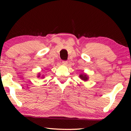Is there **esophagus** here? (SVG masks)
I'll use <instances>...</instances> for the list:
<instances>
[{"label":"esophagus","mask_w":131,"mask_h":131,"mask_svg":"<svg viewBox=\"0 0 131 131\" xmlns=\"http://www.w3.org/2000/svg\"><path fill=\"white\" fill-rule=\"evenodd\" d=\"M67 63H68V62L67 61H62V64L64 66L67 65Z\"/></svg>","instance_id":"1"}]
</instances>
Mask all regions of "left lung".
Instances as JSON below:
<instances>
[{"instance_id":"left-lung-1","label":"left lung","mask_w":131,"mask_h":131,"mask_svg":"<svg viewBox=\"0 0 131 131\" xmlns=\"http://www.w3.org/2000/svg\"><path fill=\"white\" fill-rule=\"evenodd\" d=\"M79 78L81 79L82 80H84V81H86V80H88V76L86 74H80L79 75Z\"/></svg>"}]
</instances>
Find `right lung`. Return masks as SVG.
Instances as JSON below:
<instances>
[{
	"label": "right lung",
	"mask_w": 131,
	"mask_h": 131,
	"mask_svg": "<svg viewBox=\"0 0 131 131\" xmlns=\"http://www.w3.org/2000/svg\"><path fill=\"white\" fill-rule=\"evenodd\" d=\"M37 77H38V78H40V74H39V75H38V76H37ZM42 78H44V77H43H43H42Z\"/></svg>",
	"instance_id": "obj_1"
}]
</instances>
